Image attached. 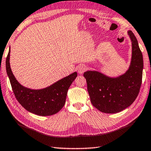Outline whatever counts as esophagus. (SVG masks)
<instances>
[{
	"label": "esophagus",
	"mask_w": 151,
	"mask_h": 151,
	"mask_svg": "<svg viewBox=\"0 0 151 151\" xmlns=\"http://www.w3.org/2000/svg\"><path fill=\"white\" fill-rule=\"evenodd\" d=\"M77 70H78V73H80V74H83L85 71L86 70V67L85 65H81L78 66L77 68Z\"/></svg>",
	"instance_id": "obj_1"
}]
</instances>
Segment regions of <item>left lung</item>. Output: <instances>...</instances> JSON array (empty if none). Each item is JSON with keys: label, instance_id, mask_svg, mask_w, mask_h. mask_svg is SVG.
<instances>
[{"label": "left lung", "instance_id": "8db88e82", "mask_svg": "<svg viewBox=\"0 0 151 151\" xmlns=\"http://www.w3.org/2000/svg\"><path fill=\"white\" fill-rule=\"evenodd\" d=\"M132 41V58L129 68L124 75L111 78L97 71L84 73L91 103L101 112L116 113L133 103L142 83L143 58L137 38L128 31Z\"/></svg>", "mask_w": 151, "mask_h": 151}]
</instances>
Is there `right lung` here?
Wrapping results in <instances>:
<instances>
[{
	"label": "right lung",
	"instance_id": "obj_1",
	"mask_svg": "<svg viewBox=\"0 0 151 151\" xmlns=\"http://www.w3.org/2000/svg\"><path fill=\"white\" fill-rule=\"evenodd\" d=\"M9 50L6 59V69L15 97L18 102L30 112L39 116L57 113L65 104L67 92L77 76L75 72L48 87L33 90L24 87L17 81L10 66Z\"/></svg>",
	"mask_w": 151,
	"mask_h": 151
}]
</instances>
